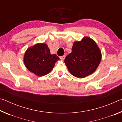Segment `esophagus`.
<instances>
[{"mask_svg":"<svg viewBox=\"0 0 122 122\" xmlns=\"http://www.w3.org/2000/svg\"><path fill=\"white\" fill-rule=\"evenodd\" d=\"M65 57H66V55H63V56H60V59L61 60L63 61L64 60H65Z\"/></svg>","mask_w":122,"mask_h":122,"instance_id":"obj_1","label":"esophagus"}]
</instances>
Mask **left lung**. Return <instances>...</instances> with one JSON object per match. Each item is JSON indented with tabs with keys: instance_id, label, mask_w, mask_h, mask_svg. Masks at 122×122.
I'll return each instance as SVG.
<instances>
[{
	"instance_id": "obj_1",
	"label": "left lung",
	"mask_w": 122,
	"mask_h": 122,
	"mask_svg": "<svg viewBox=\"0 0 122 122\" xmlns=\"http://www.w3.org/2000/svg\"><path fill=\"white\" fill-rule=\"evenodd\" d=\"M102 54L95 41L86 36L74 42L71 53L65 59L70 73L75 77L84 78L96 71L100 64Z\"/></svg>"
}]
</instances>
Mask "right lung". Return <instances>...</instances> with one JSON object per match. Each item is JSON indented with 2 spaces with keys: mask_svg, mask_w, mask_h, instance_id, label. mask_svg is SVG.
Returning a JSON list of instances; mask_svg holds the SVG:
<instances>
[{
  "mask_svg": "<svg viewBox=\"0 0 122 122\" xmlns=\"http://www.w3.org/2000/svg\"><path fill=\"white\" fill-rule=\"evenodd\" d=\"M59 60L56 54H51L47 45L44 43H39L28 48L24 57L26 67L39 76L48 74Z\"/></svg>",
  "mask_w": 122,
  "mask_h": 122,
  "instance_id": "1",
  "label": "right lung"
}]
</instances>
